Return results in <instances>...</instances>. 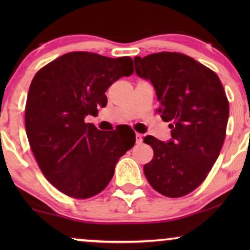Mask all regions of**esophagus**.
<instances>
[{"instance_id": "1", "label": "esophagus", "mask_w": 250, "mask_h": 250, "mask_svg": "<svg viewBox=\"0 0 250 250\" xmlns=\"http://www.w3.org/2000/svg\"><path fill=\"white\" fill-rule=\"evenodd\" d=\"M135 138H136V143H138V145H140V143H142V141H143L142 134H140V133H136Z\"/></svg>"}]
</instances>
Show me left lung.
Listing matches in <instances>:
<instances>
[{
	"mask_svg": "<svg viewBox=\"0 0 250 250\" xmlns=\"http://www.w3.org/2000/svg\"><path fill=\"white\" fill-rule=\"evenodd\" d=\"M135 71L155 86L164 122L172 140L151 135L153 158L143 172L163 196L180 198L196 190L220 155L229 119V101L220 78L209 68L179 52L135 57Z\"/></svg>",
	"mask_w": 250,
	"mask_h": 250,
	"instance_id": "left-lung-1",
	"label": "left lung"
}]
</instances>
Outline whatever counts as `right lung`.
Here are the masks:
<instances>
[{"label":"right lung","mask_w":250,"mask_h":250,"mask_svg":"<svg viewBox=\"0 0 250 250\" xmlns=\"http://www.w3.org/2000/svg\"><path fill=\"white\" fill-rule=\"evenodd\" d=\"M133 71L129 57L76 51L34 76L25 109L27 138L44 176L68 197L87 199L100 193L118 159L134 146L135 133L104 132L84 122L105 107L109 86Z\"/></svg>","instance_id":"right-lung-1"}]
</instances>
